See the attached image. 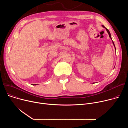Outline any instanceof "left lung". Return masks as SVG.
<instances>
[{"mask_svg": "<svg viewBox=\"0 0 128 128\" xmlns=\"http://www.w3.org/2000/svg\"><path fill=\"white\" fill-rule=\"evenodd\" d=\"M102 26L103 27V28H105V27H104V25H102ZM105 29H106V30H107V32L108 33V35H109V36H110V37L112 39V37H111V35H110V31H109V30H108V29H107L106 28H105ZM112 44H114V46H115V50H116V48H115V44H114V42H113V41H112Z\"/></svg>", "mask_w": 128, "mask_h": 128, "instance_id": "8db88e82", "label": "left lung"}]
</instances>
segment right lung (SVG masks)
<instances>
[{
  "label": "right lung",
  "mask_w": 128,
  "mask_h": 128,
  "mask_svg": "<svg viewBox=\"0 0 128 128\" xmlns=\"http://www.w3.org/2000/svg\"><path fill=\"white\" fill-rule=\"evenodd\" d=\"M33 85H36V84H33Z\"/></svg>",
  "instance_id": "add662e5"
}]
</instances>
